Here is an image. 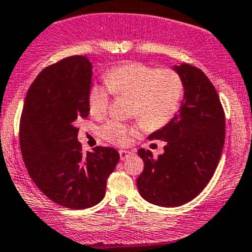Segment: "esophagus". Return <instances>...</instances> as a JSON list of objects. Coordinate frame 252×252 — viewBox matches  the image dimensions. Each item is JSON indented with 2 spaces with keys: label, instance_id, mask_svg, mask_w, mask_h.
I'll return each instance as SVG.
<instances>
[{
  "label": "esophagus",
  "instance_id": "1",
  "mask_svg": "<svg viewBox=\"0 0 252 252\" xmlns=\"http://www.w3.org/2000/svg\"><path fill=\"white\" fill-rule=\"evenodd\" d=\"M133 153V151H124V149H122V151H119V156H121V159L124 160L126 159V158L129 157V156H131Z\"/></svg>",
  "mask_w": 252,
  "mask_h": 252
}]
</instances>
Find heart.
Instances as JSON below:
<instances>
[{
  "instance_id": "obj_1",
  "label": "heart",
  "mask_w": 252,
  "mask_h": 252,
  "mask_svg": "<svg viewBox=\"0 0 252 252\" xmlns=\"http://www.w3.org/2000/svg\"><path fill=\"white\" fill-rule=\"evenodd\" d=\"M104 83L93 84L88 90V106L93 117L101 118L108 112L110 94L131 96V112L148 129L156 130L169 123L177 114L185 94L180 72L171 67L158 69L152 65L129 61L110 67ZM137 128L118 121H108L100 128L101 137L117 146H126Z\"/></svg>"
}]
</instances>
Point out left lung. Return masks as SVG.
<instances>
[{
    "label": "left lung",
    "instance_id": "obj_1",
    "mask_svg": "<svg viewBox=\"0 0 252 252\" xmlns=\"http://www.w3.org/2000/svg\"><path fill=\"white\" fill-rule=\"evenodd\" d=\"M185 83L178 114L149 135L164 140V153L153 157L140 148L144 169L138 177L140 196L162 207H177L202 192L214 176L225 144V112L214 84L202 70L188 64L174 66Z\"/></svg>",
    "mask_w": 252,
    "mask_h": 252
}]
</instances>
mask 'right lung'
<instances>
[{
	"mask_svg": "<svg viewBox=\"0 0 252 252\" xmlns=\"http://www.w3.org/2000/svg\"><path fill=\"white\" fill-rule=\"evenodd\" d=\"M92 74L81 55L45 67L27 90L20 119V148L31 180L51 201L72 210L100 202L121 158L110 147L84 154L78 142L76 124L89 115Z\"/></svg>",
	"mask_w": 252,
	"mask_h": 252,
	"instance_id": "add662e5",
	"label": "right lung"
}]
</instances>
